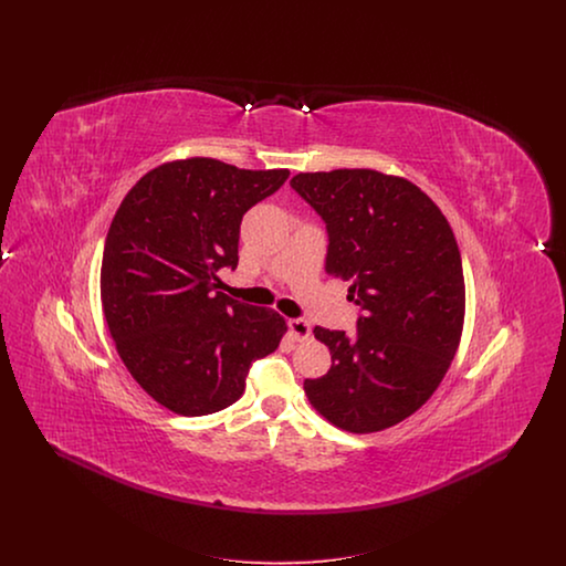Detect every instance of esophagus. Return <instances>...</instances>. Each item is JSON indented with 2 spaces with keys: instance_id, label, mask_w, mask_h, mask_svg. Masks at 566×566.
I'll return each mask as SVG.
<instances>
[{
  "instance_id": "34e87169",
  "label": "esophagus",
  "mask_w": 566,
  "mask_h": 566,
  "mask_svg": "<svg viewBox=\"0 0 566 566\" xmlns=\"http://www.w3.org/2000/svg\"><path fill=\"white\" fill-rule=\"evenodd\" d=\"M289 328H291V335H293L295 342H305L312 335V326H310V323L301 321V318L289 321Z\"/></svg>"
}]
</instances>
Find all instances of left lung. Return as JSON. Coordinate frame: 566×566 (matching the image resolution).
I'll return each instance as SVG.
<instances>
[{
    "label": "left lung",
    "mask_w": 566,
    "mask_h": 566,
    "mask_svg": "<svg viewBox=\"0 0 566 566\" xmlns=\"http://www.w3.org/2000/svg\"><path fill=\"white\" fill-rule=\"evenodd\" d=\"M291 187L326 222V273L352 282L356 337L314 328L331 369L303 388L331 424L390 429L448 374L464 323V275L450 222L427 192L376 169L296 174Z\"/></svg>",
    "instance_id": "8db88e82"
}]
</instances>
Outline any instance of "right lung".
I'll return each instance as SVG.
<instances>
[{
  "mask_svg": "<svg viewBox=\"0 0 566 566\" xmlns=\"http://www.w3.org/2000/svg\"><path fill=\"white\" fill-rule=\"evenodd\" d=\"M289 169H240L192 157L137 180L109 224L102 307L135 381L180 416H208L243 395L250 365L280 346L284 318L220 293L238 268L240 224Z\"/></svg>",
  "mask_w": 566,
  "mask_h": 566,
  "instance_id": "add662e5",
  "label": "right lung"
}]
</instances>
